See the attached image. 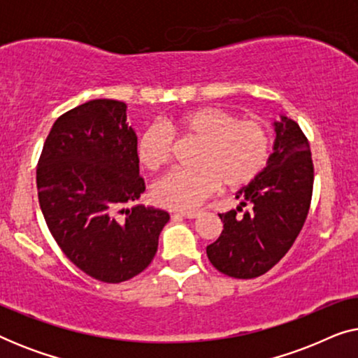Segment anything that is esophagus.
<instances>
[{"label":"esophagus","instance_id":"1","mask_svg":"<svg viewBox=\"0 0 358 358\" xmlns=\"http://www.w3.org/2000/svg\"><path fill=\"white\" fill-rule=\"evenodd\" d=\"M180 215H182L184 218H197L200 212L199 210H192V212H180Z\"/></svg>","mask_w":358,"mask_h":358}]
</instances>
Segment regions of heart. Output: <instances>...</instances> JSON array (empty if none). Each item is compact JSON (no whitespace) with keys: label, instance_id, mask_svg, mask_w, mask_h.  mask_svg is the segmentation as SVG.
I'll use <instances>...</instances> for the list:
<instances>
[{"label":"heart","instance_id":"heart-1","mask_svg":"<svg viewBox=\"0 0 358 358\" xmlns=\"http://www.w3.org/2000/svg\"><path fill=\"white\" fill-rule=\"evenodd\" d=\"M171 131L199 143L190 158L192 169L166 174L153 185L151 197L159 207L192 210L220 184L239 189L259 178L271 158V135L262 122L238 119L222 107H197L171 122ZM173 153V138L161 125L140 135L136 156L148 171L164 166Z\"/></svg>","mask_w":358,"mask_h":358}]
</instances>
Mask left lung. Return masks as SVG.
<instances>
[{
    "label": "left lung",
    "instance_id": "obj_1",
    "mask_svg": "<svg viewBox=\"0 0 358 358\" xmlns=\"http://www.w3.org/2000/svg\"><path fill=\"white\" fill-rule=\"evenodd\" d=\"M275 141L257 179L236 192V210L220 213L223 231L207 246L213 267L234 278H254L275 266L295 243L311 203V150L295 120L273 122ZM249 204L246 213L242 207ZM242 211L243 215L237 212Z\"/></svg>",
    "mask_w": 358,
    "mask_h": 358
}]
</instances>
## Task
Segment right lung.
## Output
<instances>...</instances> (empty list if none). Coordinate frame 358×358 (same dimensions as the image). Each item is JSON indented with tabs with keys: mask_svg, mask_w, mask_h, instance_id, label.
I'll use <instances>...</instances> for the list:
<instances>
[{
	"mask_svg": "<svg viewBox=\"0 0 358 358\" xmlns=\"http://www.w3.org/2000/svg\"><path fill=\"white\" fill-rule=\"evenodd\" d=\"M37 192L63 254L106 283L143 272L169 222L164 210L131 205L145 182L120 101H87L58 117L38 159Z\"/></svg>",
	"mask_w": 358,
	"mask_h": 358,
	"instance_id": "add662e5",
	"label": "right lung"
}]
</instances>
